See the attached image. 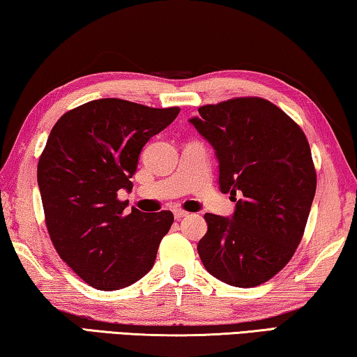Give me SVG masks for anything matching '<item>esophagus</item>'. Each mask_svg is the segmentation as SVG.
<instances>
[{
  "label": "esophagus",
  "mask_w": 357,
  "mask_h": 357,
  "mask_svg": "<svg viewBox=\"0 0 357 357\" xmlns=\"http://www.w3.org/2000/svg\"><path fill=\"white\" fill-rule=\"evenodd\" d=\"M186 215H188V212H185V210H180V208L174 210V217H175V220H182L183 217H186Z\"/></svg>",
  "instance_id": "esophagus-1"
}]
</instances>
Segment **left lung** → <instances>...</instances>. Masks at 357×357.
I'll list each match as a JSON object with an SVG mask.
<instances>
[{
  "label": "left lung",
  "instance_id": "8db88e82",
  "mask_svg": "<svg viewBox=\"0 0 357 357\" xmlns=\"http://www.w3.org/2000/svg\"><path fill=\"white\" fill-rule=\"evenodd\" d=\"M190 121L217 151L220 190L236 201L232 220L206 213L197 243L204 267L237 288L275 277L293 258L317 191L312 150L301 126L258 96L206 104Z\"/></svg>",
  "mask_w": 357,
  "mask_h": 357
}]
</instances>
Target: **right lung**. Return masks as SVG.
<instances>
[{
    "label": "right lung",
    "instance_id": "right-lung-1",
    "mask_svg": "<svg viewBox=\"0 0 357 357\" xmlns=\"http://www.w3.org/2000/svg\"><path fill=\"white\" fill-rule=\"evenodd\" d=\"M178 112L104 98L52 128L38 162L45 226L58 256L93 288H126L153 267L174 215L125 213L119 191L132 188L140 150Z\"/></svg>",
    "mask_w": 357,
    "mask_h": 357
}]
</instances>
